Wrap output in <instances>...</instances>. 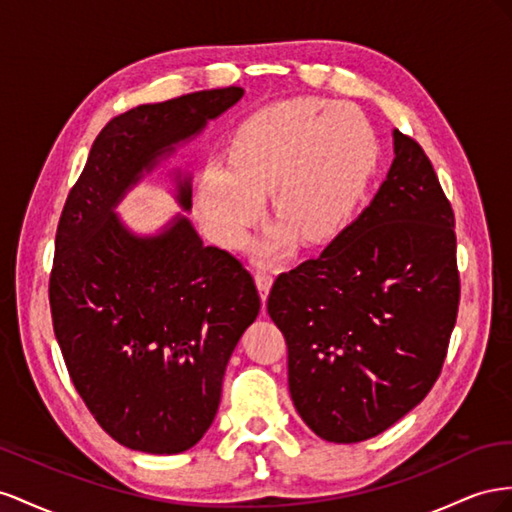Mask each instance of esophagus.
Segmentation results:
<instances>
[{
    "label": "esophagus",
    "mask_w": 512,
    "mask_h": 512,
    "mask_svg": "<svg viewBox=\"0 0 512 512\" xmlns=\"http://www.w3.org/2000/svg\"><path fill=\"white\" fill-rule=\"evenodd\" d=\"M272 281H274V276L270 272H257L255 274V283H257V289H259V296H261V300H264V302L268 298V291L272 287Z\"/></svg>",
    "instance_id": "obj_1"
}]
</instances>
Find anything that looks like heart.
I'll use <instances>...</instances> for the list:
<instances>
[{"mask_svg":"<svg viewBox=\"0 0 512 512\" xmlns=\"http://www.w3.org/2000/svg\"><path fill=\"white\" fill-rule=\"evenodd\" d=\"M377 158L375 128L358 107L311 96L274 102L236 126L229 160L203 165L199 221L218 246L240 248L270 195L283 225L261 242V257H279L296 236L326 244L356 221Z\"/></svg>","mask_w":512,"mask_h":512,"instance_id":"1","label":"heart"}]
</instances>
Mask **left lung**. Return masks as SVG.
Returning a JSON list of instances; mask_svg holds the SVG:
<instances>
[{"label": "left lung", "mask_w": 512, "mask_h": 512, "mask_svg": "<svg viewBox=\"0 0 512 512\" xmlns=\"http://www.w3.org/2000/svg\"><path fill=\"white\" fill-rule=\"evenodd\" d=\"M392 137L369 208L319 257L276 276L268 296L291 401L326 442L369 440L414 410L457 321L455 214L425 150Z\"/></svg>", "instance_id": "obj_1"}]
</instances>
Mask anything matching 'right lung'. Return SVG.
<instances>
[{"instance_id": "1", "label": "right lung", "mask_w": 512, "mask_h": 512, "mask_svg": "<svg viewBox=\"0 0 512 512\" xmlns=\"http://www.w3.org/2000/svg\"><path fill=\"white\" fill-rule=\"evenodd\" d=\"M242 96L231 85L113 118L57 225L49 281L55 339L87 410L130 450L178 455L201 440L261 300L240 261L203 244L184 214L156 236H137L115 208L175 145ZM191 197V175L178 173L175 199L191 210Z\"/></svg>"}]
</instances>
